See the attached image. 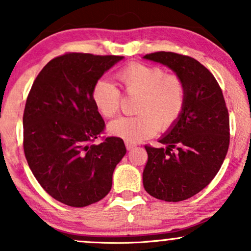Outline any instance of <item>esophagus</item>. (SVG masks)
Returning <instances> with one entry per match:
<instances>
[{
	"label": "esophagus",
	"mask_w": 251,
	"mask_h": 251,
	"mask_svg": "<svg viewBox=\"0 0 251 251\" xmlns=\"http://www.w3.org/2000/svg\"><path fill=\"white\" fill-rule=\"evenodd\" d=\"M125 145H126V149H127L128 151H131V150H133V149L135 148V144H133V143H128V142H126V143H125Z\"/></svg>",
	"instance_id": "34e87169"
}]
</instances>
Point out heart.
<instances>
[{
	"label": "heart",
	"mask_w": 251,
	"mask_h": 251,
	"mask_svg": "<svg viewBox=\"0 0 251 251\" xmlns=\"http://www.w3.org/2000/svg\"><path fill=\"white\" fill-rule=\"evenodd\" d=\"M124 91L139 96L135 117H123L109 123L108 132L128 143H139L171 127L185 105V86L176 74H166L155 66L131 63L116 74ZM92 100L102 117L113 118L119 111L122 93L114 83L99 80L93 87Z\"/></svg>",
	"instance_id": "1"
}]
</instances>
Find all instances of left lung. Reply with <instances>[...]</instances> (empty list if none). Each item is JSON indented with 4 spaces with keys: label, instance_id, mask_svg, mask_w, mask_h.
Listing matches in <instances>:
<instances>
[{
    "label": "left lung",
    "instance_id": "8db88e82",
    "mask_svg": "<svg viewBox=\"0 0 251 251\" xmlns=\"http://www.w3.org/2000/svg\"><path fill=\"white\" fill-rule=\"evenodd\" d=\"M143 59L175 72L186 92L179 118L158 139L166 148L145 146L144 188L157 200L185 201L214 179L226 159L230 133L223 93L210 71L192 57L157 51Z\"/></svg>",
    "mask_w": 251,
    "mask_h": 251
}]
</instances>
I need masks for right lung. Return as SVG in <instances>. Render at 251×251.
Masks as SVG:
<instances>
[{
    "label": "right lung",
    "mask_w": 251,
    "mask_h": 251,
    "mask_svg": "<svg viewBox=\"0 0 251 251\" xmlns=\"http://www.w3.org/2000/svg\"><path fill=\"white\" fill-rule=\"evenodd\" d=\"M124 56L70 53L50 60L36 76L24 113V149L34 177L47 194L68 206L102 200L126 153L108 137L92 144L105 123L92 100L94 85Z\"/></svg>",
    "instance_id": "1"
}]
</instances>
